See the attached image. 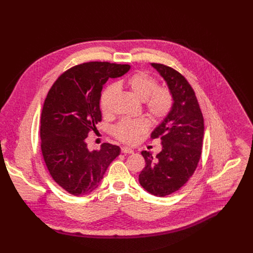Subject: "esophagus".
Masks as SVG:
<instances>
[{"mask_svg":"<svg viewBox=\"0 0 253 253\" xmlns=\"http://www.w3.org/2000/svg\"><path fill=\"white\" fill-rule=\"evenodd\" d=\"M121 152L122 153H124V154H132L134 151L131 149V148H129V147H122L121 148Z\"/></svg>","mask_w":253,"mask_h":253,"instance_id":"1","label":"esophagus"}]
</instances>
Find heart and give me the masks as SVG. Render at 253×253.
Wrapping results in <instances>:
<instances>
[{
  "label": "heart",
  "instance_id": "1",
  "mask_svg": "<svg viewBox=\"0 0 253 253\" xmlns=\"http://www.w3.org/2000/svg\"><path fill=\"white\" fill-rule=\"evenodd\" d=\"M117 84L119 87L126 86L137 98L142 100L147 113L154 121L165 119L171 112L174 104L172 91L168 87L159 86L158 80L147 72L138 71ZM116 92V85L108 86L103 91L100 100L103 114H109L111 101ZM149 128L150 121L146 117L123 119L113 128V134L119 141L133 144Z\"/></svg>",
  "mask_w": 253,
  "mask_h": 253
}]
</instances>
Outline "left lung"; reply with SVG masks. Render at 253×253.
<instances>
[{
  "label": "left lung",
  "mask_w": 253,
  "mask_h": 253,
  "mask_svg": "<svg viewBox=\"0 0 253 253\" xmlns=\"http://www.w3.org/2000/svg\"><path fill=\"white\" fill-rule=\"evenodd\" d=\"M167 82L174 104L169 115L152 132L160 138L162 151L152 156L142 151L146 165L139 174V183L149 193L164 197L181 188L194 173L202 152L204 120L196 95L188 81L175 69L151 64Z\"/></svg>",
  "instance_id": "obj_1"
}]
</instances>
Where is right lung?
<instances>
[{"instance_id": "right-lung-1", "label": "right lung", "mask_w": 253, "mask_h": 253, "mask_svg": "<svg viewBox=\"0 0 253 253\" xmlns=\"http://www.w3.org/2000/svg\"><path fill=\"white\" fill-rule=\"evenodd\" d=\"M129 65L88 62L65 71L54 82L41 114V150L54 181L75 196L95 190L120 148L103 143L89 151L86 138L102 120L103 85L129 71Z\"/></svg>"}]
</instances>
